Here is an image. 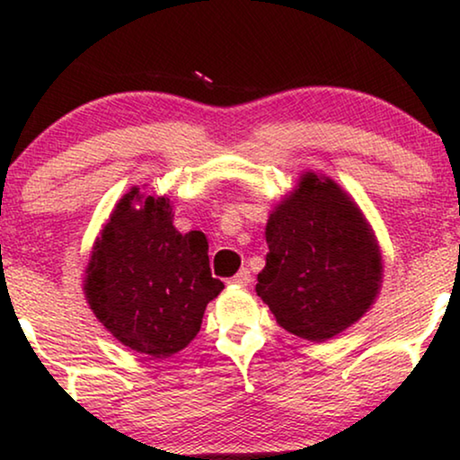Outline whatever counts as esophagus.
<instances>
[{
	"instance_id": "esophagus-1",
	"label": "esophagus",
	"mask_w": 460,
	"mask_h": 460,
	"mask_svg": "<svg viewBox=\"0 0 460 460\" xmlns=\"http://www.w3.org/2000/svg\"><path fill=\"white\" fill-rule=\"evenodd\" d=\"M230 282H232V285H238V287H247L249 282H251V272H249V268L238 270V272L230 279Z\"/></svg>"
}]
</instances>
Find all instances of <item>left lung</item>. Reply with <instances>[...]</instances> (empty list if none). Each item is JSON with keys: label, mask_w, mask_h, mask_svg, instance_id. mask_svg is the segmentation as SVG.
Returning a JSON list of instances; mask_svg holds the SVG:
<instances>
[{"label": "left lung", "mask_w": 460, "mask_h": 460, "mask_svg": "<svg viewBox=\"0 0 460 460\" xmlns=\"http://www.w3.org/2000/svg\"><path fill=\"white\" fill-rule=\"evenodd\" d=\"M266 268L255 291L276 323L326 341L358 323L381 288L376 238L358 205L331 178L307 172L270 213Z\"/></svg>", "instance_id": "left-lung-1"}]
</instances>
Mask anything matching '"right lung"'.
<instances>
[{
    "mask_svg": "<svg viewBox=\"0 0 460 460\" xmlns=\"http://www.w3.org/2000/svg\"><path fill=\"white\" fill-rule=\"evenodd\" d=\"M207 251L203 232L175 230L167 197H144L134 186L93 244L84 280L87 304L129 349L161 360L178 354L224 288L211 276Z\"/></svg>",
    "mask_w": 460,
    "mask_h": 460,
    "instance_id": "1",
    "label": "right lung"
}]
</instances>
